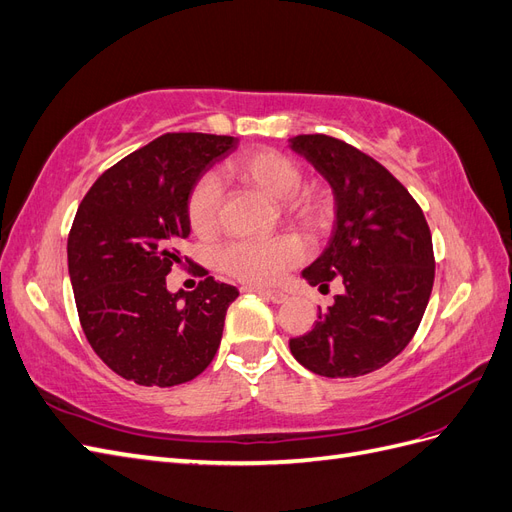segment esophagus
I'll return each instance as SVG.
<instances>
[{
    "label": "esophagus",
    "mask_w": 512,
    "mask_h": 512,
    "mask_svg": "<svg viewBox=\"0 0 512 512\" xmlns=\"http://www.w3.org/2000/svg\"><path fill=\"white\" fill-rule=\"evenodd\" d=\"M243 290L247 292H258L260 297H265L273 303H284L288 299V294L284 290H277V288H262V286H245Z\"/></svg>",
    "instance_id": "34e87169"
}]
</instances>
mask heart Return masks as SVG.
Returning a JSON list of instances; mask_svg holds the SVG:
<instances>
[{
	"label": "heart",
	"instance_id": "obj_1",
	"mask_svg": "<svg viewBox=\"0 0 512 512\" xmlns=\"http://www.w3.org/2000/svg\"><path fill=\"white\" fill-rule=\"evenodd\" d=\"M230 173L241 181L254 185L275 203H286V209L307 226H322L327 222L329 205L316 192H301L303 170L297 162L271 149L243 153L230 164ZM222 190L211 175L200 177L188 196V220L200 237H209L218 228ZM305 250L294 237L273 239H243L222 247L218 265L224 273L250 284H273L301 262Z\"/></svg>",
	"mask_w": 512,
	"mask_h": 512
}]
</instances>
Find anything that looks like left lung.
I'll return each instance as SVG.
<instances>
[{"label":"left lung","instance_id":"left-lung-1","mask_svg":"<svg viewBox=\"0 0 512 512\" xmlns=\"http://www.w3.org/2000/svg\"><path fill=\"white\" fill-rule=\"evenodd\" d=\"M288 143L335 198L329 245L301 277L320 290L344 284L314 329L290 339V352L318 376H365L393 361L421 324L436 273L431 232L410 192L363 151L324 134Z\"/></svg>","mask_w":512,"mask_h":512}]
</instances>
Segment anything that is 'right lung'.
Segmentation results:
<instances>
[{
  "mask_svg": "<svg viewBox=\"0 0 512 512\" xmlns=\"http://www.w3.org/2000/svg\"><path fill=\"white\" fill-rule=\"evenodd\" d=\"M237 149L235 136L164 134L91 185L68 237V273L87 342L121 378L143 386L194 380L220 348L235 286L205 277L166 288L190 237L188 196Z\"/></svg>",
  "mask_w": 512,
  "mask_h": 512,
  "instance_id": "add662e5",
  "label": "right lung"
}]
</instances>
